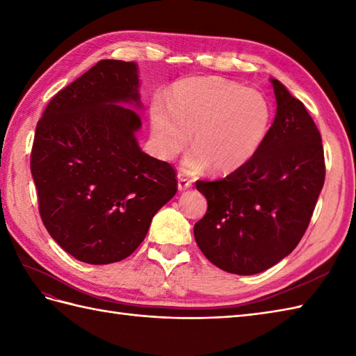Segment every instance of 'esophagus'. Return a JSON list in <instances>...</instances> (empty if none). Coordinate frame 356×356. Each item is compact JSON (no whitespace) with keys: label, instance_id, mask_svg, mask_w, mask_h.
Here are the masks:
<instances>
[{"label":"esophagus","instance_id":"obj_1","mask_svg":"<svg viewBox=\"0 0 356 356\" xmlns=\"http://www.w3.org/2000/svg\"><path fill=\"white\" fill-rule=\"evenodd\" d=\"M177 180H179V190L180 191H185V190H188V188H191L193 186V182H191V179H188L185 174H182V172H179V176H177Z\"/></svg>","mask_w":356,"mask_h":356}]
</instances>
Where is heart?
<instances>
[{"label": "heart", "instance_id": "heart-1", "mask_svg": "<svg viewBox=\"0 0 356 356\" xmlns=\"http://www.w3.org/2000/svg\"><path fill=\"white\" fill-rule=\"evenodd\" d=\"M149 115L162 157H176L193 131L195 148L185 157V170L199 172L211 163L217 172H231L261 147L272 108L259 90L223 78L194 76L176 82L168 105L156 99Z\"/></svg>", "mask_w": 356, "mask_h": 356}]
</instances>
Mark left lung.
<instances>
[{"label": "left lung", "mask_w": 356, "mask_h": 356, "mask_svg": "<svg viewBox=\"0 0 356 356\" xmlns=\"http://www.w3.org/2000/svg\"><path fill=\"white\" fill-rule=\"evenodd\" d=\"M277 115L259 151L218 180H197L208 202L194 225L207 259L252 275L289 255L311 222L326 176L321 134L301 101L272 79Z\"/></svg>", "instance_id": "1"}]
</instances>
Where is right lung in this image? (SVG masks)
Segmentation results:
<instances>
[{"mask_svg": "<svg viewBox=\"0 0 356 356\" xmlns=\"http://www.w3.org/2000/svg\"><path fill=\"white\" fill-rule=\"evenodd\" d=\"M134 63L102 59L51 97L38 120L30 170L41 220L74 259L131 255L154 214L177 193L176 170L143 153Z\"/></svg>", "mask_w": 356, "mask_h": 356, "instance_id": "add662e5", "label": "right lung"}]
</instances>
